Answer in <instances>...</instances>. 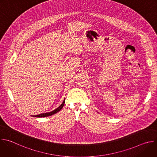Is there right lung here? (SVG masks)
<instances>
[{"label":"right lung","instance_id":"right-lung-1","mask_svg":"<svg viewBox=\"0 0 157 157\" xmlns=\"http://www.w3.org/2000/svg\"><path fill=\"white\" fill-rule=\"evenodd\" d=\"M64 102H65V99H64L63 102H62V104L56 109H55L53 111H51L50 112V113H43V114H40L39 115H36V116H33V117H48V116H52L56 113H57L58 112H59L60 110H61V109L63 108V107L64 106Z\"/></svg>","mask_w":157,"mask_h":157}]
</instances>
